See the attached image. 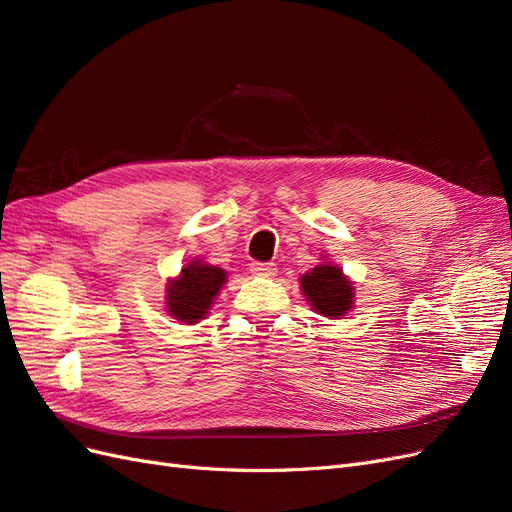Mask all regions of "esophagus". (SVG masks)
<instances>
[{"instance_id": "1", "label": "esophagus", "mask_w": 512, "mask_h": 512, "mask_svg": "<svg viewBox=\"0 0 512 512\" xmlns=\"http://www.w3.org/2000/svg\"><path fill=\"white\" fill-rule=\"evenodd\" d=\"M250 271H252L254 275H260V277H273L277 269H275L273 262H260V260H254L252 265H250Z\"/></svg>"}]
</instances>
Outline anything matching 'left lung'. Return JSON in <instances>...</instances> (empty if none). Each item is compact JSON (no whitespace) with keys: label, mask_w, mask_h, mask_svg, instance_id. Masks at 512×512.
Here are the masks:
<instances>
[{"label":"left lung","mask_w":512,"mask_h":512,"mask_svg":"<svg viewBox=\"0 0 512 512\" xmlns=\"http://www.w3.org/2000/svg\"><path fill=\"white\" fill-rule=\"evenodd\" d=\"M301 288L309 305L322 316H344L352 307V286L339 267L318 265L301 277Z\"/></svg>","instance_id":"8db88e82"}]
</instances>
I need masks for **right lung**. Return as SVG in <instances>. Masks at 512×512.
Instances as JSON below:
<instances>
[{
	"label": "right lung",
	"mask_w": 512,
	"mask_h": 512,
	"mask_svg": "<svg viewBox=\"0 0 512 512\" xmlns=\"http://www.w3.org/2000/svg\"><path fill=\"white\" fill-rule=\"evenodd\" d=\"M226 282V271L205 262H190L181 269V275L168 286V312L181 322H196L203 318Z\"/></svg>",
	"instance_id": "add662e5"
}]
</instances>
